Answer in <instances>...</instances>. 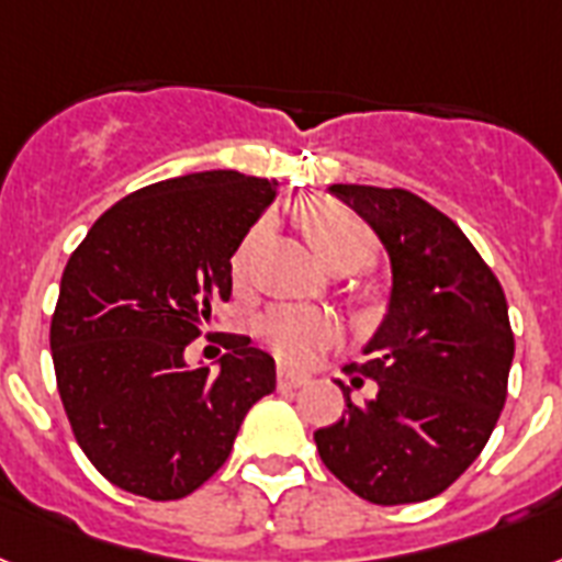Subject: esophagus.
<instances>
[{
	"label": "esophagus",
	"mask_w": 562,
	"mask_h": 562,
	"mask_svg": "<svg viewBox=\"0 0 562 562\" xmlns=\"http://www.w3.org/2000/svg\"><path fill=\"white\" fill-rule=\"evenodd\" d=\"M307 384V375L290 373V370H278V391H299Z\"/></svg>",
	"instance_id": "1"
}]
</instances>
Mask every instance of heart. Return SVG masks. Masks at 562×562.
I'll return each instance as SVG.
<instances>
[{
	"instance_id": "1",
	"label": "heart",
	"mask_w": 562,
	"mask_h": 562,
	"mask_svg": "<svg viewBox=\"0 0 562 562\" xmlns=\"http://www.w3.org/2000/svg\"><path fill=\"white\" fill-rule=\"evenodd\" d=\"M299 224L307 235L310 247L333 272H353L368 267L375 255V235L356 212L330 198H315L299 209ZM263 226L258 224L232 255V278L244 281L249 272V258L261 238ZM255 333L267 350L284 364H304L318 350L336 341L338 330L330 315L304 307H272L258 318Z\"/></svg>"
}]
</instances>
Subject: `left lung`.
Wrapping results in <instances>:
<instances>
[{"instance_id":"1","label":"left lung","mask_w":562,"mask_h":562,"mask_svg":"<svg viewBox=\"0 0 562 562\" xmlns=\"http://www.w3.org/2000/svg\"><path fill=\"white\" fill-rule=\"evenodd\" d=\"M391 255V304L345 373L379 384L315 430L330 474L375 505L442 494L482 453L508 393L514 333L497 276L451 217L407 189L333 183ZM353 379V382H356ZM361 382V379H359Z\"/></svg>"}]
</instances>
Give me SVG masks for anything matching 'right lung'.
<instances>
[{"label":"right lung","instance_id":"obj_1","mask_svg":"<svg viewBox=\"0 0 562 562\" xmlns=\"http://www.w3.org/2000/svg\"><path fill=\"white\" fill-rule=\"evenodd\" d=\"M278 180L215 169L125 194L74 249L50 318V356L82 453L117 488L164 503L224 465L276 361L226 338L217 373L187 347L229 301L232 263Z\"/></svg>","mask_w":562,"mask_h":562}]
</instances>
